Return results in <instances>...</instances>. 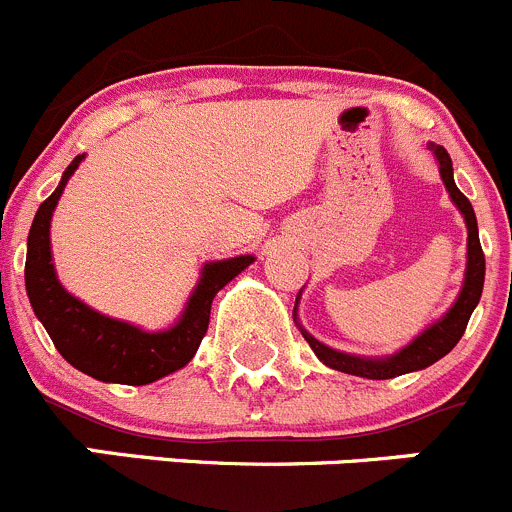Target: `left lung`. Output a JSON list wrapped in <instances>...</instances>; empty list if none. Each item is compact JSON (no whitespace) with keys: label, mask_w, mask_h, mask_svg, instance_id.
I'll use <instances>...</instances> for the list:
<instances>
[{"label":"left lung","mask_w":512,"mask_h":512,"mask_svg":"<svg viewBox=\"0 0 512 512\" xmlns=\"http://www.w3.org/2000/svg\"><path fill=\"white\" fill-rule=\"evenodd\" d=\"M437 160H440V175L445 180L447 191H450V198L455 201V206L460 208V213L465 216L467 223V271H465V286H462L460 296H457L455 306L442 316L437 324H432L425 334L415 339L410 347H405L399 354L387 359H362L352 357V354H342L337 349L324 347L321 342H316L311 334H304V339L309 342V347L314 349L316 357L326 364V367L339 369L344 374H354V377H367V379H392L399 377V374L415 372V369H425L430 364H435L437 359L445 357L447 352H452L460 337L465 334L467 321H470V314L478 306L480 294H483L485 284V253L483 246H480L478 236V221H475V211H472L470 201L457 191L455 180H452V160L450 153H447L442 145H432ZM296 309V306H294Z\"/></svg>","instance_id":"1"}]
</instances>
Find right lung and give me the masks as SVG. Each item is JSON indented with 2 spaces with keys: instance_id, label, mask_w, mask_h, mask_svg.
<instances>
[{
  "instance_id": "add662e5",
  "label": "right lung",
  "mask_w": 512,
  "mask_h": 512,
  "mask_svg": "<svg viewBox=\"0 0 512 512\" xmlns=\"http://www.w3.org/2000/svg\"><path fill=\"white\" fill-rule=\"evenodd\" d=\"M80 160L82 155H77L67 165L57 191L42 203L29 228L27 264H24L29 304L50 334L57 352L75 369L100 382L150 384L191 362L208 332L213 296L233 276L241 274L251 264L253 256H236V259L206 264L201 281L183 311V319L168 332H140L138 326L97 314L62 289L50 253L52 211Z\"/></svg>"
}]
</instances>
